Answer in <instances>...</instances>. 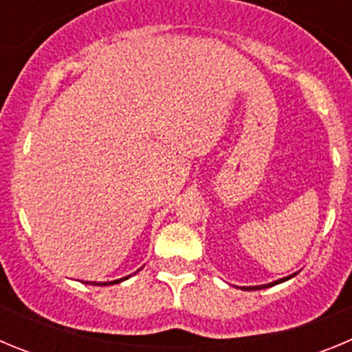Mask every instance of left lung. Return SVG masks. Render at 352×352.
Returning <instances> with one entry per match:
<instances>
[{
  "label": "left lung",
  "instance_id": "8db88e82",
  "mask_svg": "<svg viewBox=\"0 0 352 352\" xmlns=\"http://www.w3.org/2000/svg\"><path fill=\"white\" fill-rule=\"evenodd\" d=\"M296 275V273H294ZM294 275H289V276H284V278H280V280H275L272 282V284H264V285H254V287H241L243 291H257V289H266V287H272V285H276V284H280V282H285L289 280V278H292Z\"/></svg>",
  "mask_w": 352,
  "mask_h": 352
}]
</instances>
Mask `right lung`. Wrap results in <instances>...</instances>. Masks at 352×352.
Segmentation results:
<instances>
[{
    "label": "right lung",
    "instance_id": "right-lung-1",
    "mask_svg": "<svg viewBox=\"0 0 352 352\" xmlns=\"http://www.w3.org/2000/svg\"><path fill=\"white\" fill-rule=\"evenodd\" d=\"M138 272H139V270H138ZM129 276H125V278H120V280H113V282H86V284H91V285H114V284H120V282L126 280Z\"/></svg>",
    "mask_w": 352,
    "mask_h": 352
}]
</instances>
